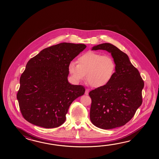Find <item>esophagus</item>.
I'll return each instance as SVG.
<instances>
[{"label": "esophagus", "mask_w": 159, "mask_h": 159, "mask_svg": "<svg viewBox=\"0 0 159 159\" xmlns=\"http://www.w3.org/2000/svg\"><path fill=\"white\" fill-rule=\"evenodd\" d=\"M84 94H85L86 95L89 94V90H88V89H86V91H85Z\"/></svg>", "instance_id": "esophagus-1"}]
</instances>
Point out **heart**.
I'll return each instance as SVG.
<instances>
[{
  "label": "heart",
  "mask_w": 159,
  "mask_h": 159,
  "mask_svg": "<svg viewBox=\"0 0 159 159\" xmlns=\"http://www.w3.org/2000/svg\"><path fill=\"white\" fill-rule=\"evenodd\" d=\"M68 70L75 81L86 80L93 88H101L107 84L115 72V63L108 55L89 52L78 57L77 64L71 61Z\"/></svg>",
  "instance_id": "heart-1"
}]
</instances>
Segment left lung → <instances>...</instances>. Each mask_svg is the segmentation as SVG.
<instances>
[{
  "instance_id": "obj_1",
  "label": "left lung",
  "mask_w": 159,
  "mask_h": 159,
  "mask_svg": "<svg viewBox=\"0 0 159 159\" xmlns=\"http://www.w3.org/2000/svg\"><path fill=\"white\" fill-rule=\"evenodd\" d=\"M99 49L111 53L115 61V72L107 84L89 93L91 99L90 118L96 127L108 129L124 125L133 118L142 105L144 84L125 53L109 43L92 48Z\"/></svg>"
}]
</instances>
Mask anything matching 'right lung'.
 <instances>
[{"label": "right lung", "instance_id": "add662e5", "mask_svg": "<svg viewBox=\"0 0 159 159\" xmlns=\"http://www.w3.org/2000/svg\"><path fill=\"white\" fill-rule=\"evenodd\" d=\"M86 47L62 43L45 48L27 62L17 94L27 121L45 129L64 123L71 103L85 91L84 86L68 82V66Z\"/></svg>", "mask_w": 159, "mask_h": 159}]
</instances>
